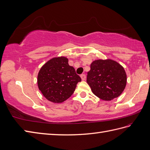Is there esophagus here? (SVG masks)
Here are the masks:
<instances>
[{"label": "esophagus", "instance_id": "34e87169", "mask_svg": "<svg viewBox=\"0 0 150 150\" xmlns=\"http://www.w3.org/2000/svg\"><path fill=\"white\" fill-rule=\"evenodd\" d=\"M80 76H81L82 81H85V80L86 79V75L85 74H81Z\"/></svg>", "mask_w": 150, "mask_h": 150}]
</instances>
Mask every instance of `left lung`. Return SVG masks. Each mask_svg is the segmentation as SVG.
<instances>
[{"label": "left lung", "mask_w": 150, "mask_h": 150, "mask_svg": "<svg viewBox=\"0 0 150 150\" xmlns=\"http://www.w3.org/2000/svg\"><path fill=\"white\" fill-rule=\"evenodd\" d=\"M86 82L95 96L102 100H111L123 92L127 85V74L117 62L98 59L91 64Z\"/></svg>", "instance_id": "8db88e82"}]
</instances>
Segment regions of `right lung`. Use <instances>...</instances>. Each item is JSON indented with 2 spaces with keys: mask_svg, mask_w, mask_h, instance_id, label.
<instances>
[{
  "mask_svg": "<svg viewBox=\"0 0 150 150\" xmlns=\"http://www.w3.org/2000/svg\"><path fill=\"white\" fill-rule=\"evenodd\" d=\"M81 81L74 68L65 57L52 58L44 64L38 72L39 90L47 100L62 103L70 97L76 85Z\"/></svg>",
  "mask_w": 150,
  "mask_h": 150,
  "instance_id": "right-lung-1",
  "label": "right lung"
}]
</instances>
